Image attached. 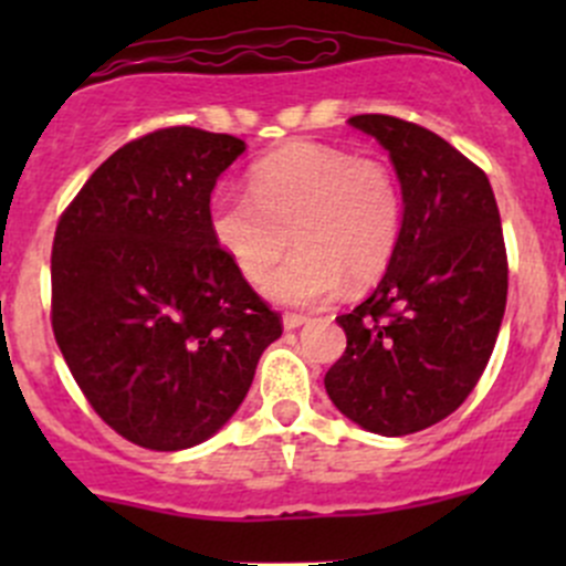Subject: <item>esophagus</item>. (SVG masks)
Masks as SVG:
<instances>
[{"label": "esophagus", "mask_w": 566, "mask_h": 566, "mask_svg": "<svg viewBox=\"0 0 566 566\" xmlns=\"http://www.w3.org/2000/svg\"><path fill=\"white\" fill-rule=\"evenodd\" d=\"M282 323H284V328H287V331H295V328H301V325L306 323V315H295V312H287Z\"/></svg>", "instance_id": "1"}]
</instances>
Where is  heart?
Listing matches in <instances>:
<instances>
[{"mask_svg": "<svg viewBox=\"0 0 566 566\" xmlns=\"http://www.w3.org/2000/svg\"><path fill=\"white\" fill-rule=\"evenodd\" d=\"M405 199L384 158L331 145H293L249 169V191L216 188L208 224L216 243L249 282H265L276 304L317 306L345 282L373 284L402 235Z\"/></svg>", "mask_w": 566, "mask_h": 566, "instance_id": "obj_1", "label": "heart"}]
</instances>
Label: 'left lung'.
<instances>
[{"label": "left lung", "instance_id": "1", "mask_svg": "<svg viewBox=\"0 0 566 566\" xmlns=\"http://www.w3.org/2000/svg\"><path fill=\"white\" fill-rule=\"evenodd\" d=\"M347 123L389 150L405 219L375 293L336 317L347 347L325 391L364 430L410 436L454 413L493 356L510 282L499 205L488 175L432 130L391 114Z\"/></svg>", "mask_w": 566, "mask_h": 566}]
</instances>
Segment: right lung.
<instances>
[{"mask_svg": "<svg viewBox=\"0 0 566 566\" xmlns=\"http://www.w3.org/2000/svg\"><path fill=\"white\" fill-rule=\"evenodd\" d=\"M243 150L230 134L158 128L112 153L56 224V345L95 413L153 452L224 427L282 336L208 224L210 191Z\"/></svg>", "mask_w": 566, "mask_h": 566, "instance_id": "1", "label": "right lung"}]
</instances>
